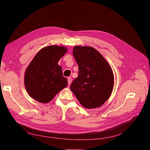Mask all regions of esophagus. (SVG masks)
<instances>
[{
    "label": "esophagus",
    "mask_w": 150,
    "mask_h": 150,
    "mask_svg": "<svg viewBox=\"0 0 150 150\" xmlns=\"http://www.w3.org/2000/svg\"><path fill=\"white\" fill-rule=\"evenodd\" d=\"M68 84H69V85L71 84V82H72V79H71V77H68Z\"/></svg>",
    "instance_id": "34e87169"
}]
</instances>
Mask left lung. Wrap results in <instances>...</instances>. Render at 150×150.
Wrapping results in <instances>:
<instances>
[{"label":"left lung","instance_id":"1","mask_svg":"<svg viewBox=\"0 0 150 150\" xmlns=\"http://www.w3.org/2000/svg\"><path fill=\"white\" fill-rule=\"evenodd\" d=\"M73 55L79 71L71 84V90L85 108L100 107L110 98L113 90L112 69L103 56L92 47L76 46Z\"/></svg>","mask_w":150,"mask_h":150}]
</instances>
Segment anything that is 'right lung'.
Listing matches in <instances>:
<instances>
[{
    "mask_svg": "<svg viewBox=\"0 0 150 150\" xmlns=\"http://www.w3.org/2000/svg\"><path fill=\"white\" fill-rule=\"evenodd\" d=\"M67 51L64 46L52 45L41 49L35 56L24 75L25 87L31 97L47 103L67 86L68 81L58 64Z\"/></svg>",
    "mask_w": 150,
    "mask_h": 150,
    "instance_id": "obj_1",
    "label": "right lung"
}]
</instances>
